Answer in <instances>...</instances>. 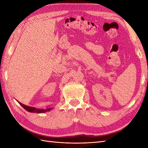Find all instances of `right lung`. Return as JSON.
Returning <instances> with one entry per match:
<instances>
[{"instance_id": "right-lung-1", "label": "right lung", "mask_w": 148, "mask_h": 148, "mask_svg": "<svg viewBox=\"0 0 148 148\" xmlns=\"http://www.w3.org/2000/svg\"><path fill=\"white\" fill-rule=\"evenodd\" d=\"M20 103V104L23 107V108L27 110V111L30 112H37V113H43V112H46L47 111H49L50 109H51V108L49 109H36L35 108H32V107H30V106H28L23 104V103H22L21 102H19Z\"/></svg>"}]
</instances>
